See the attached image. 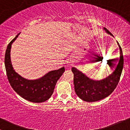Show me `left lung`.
Listing matches in <instances>:
<instances>
[{
    "label": "left lung",
    "instance_id": "obj_1",
    "mask_svg": "<svg viewBox=\"0 0 130 130\" xmlns=\"http://www.w3.org/2000/svg\"><path fill=\"white\" fill-rule=\"evenodd\" d=\"M104 30L109 35L113 34L104 27ZM120 56L118 63L115 68V70L108 77L101 80H93L86 76L85 74L76 69L72 68L71 70L74 74V85L76 94L79 98L87 102H94L105 98L111 94L116 88L120 81V76L123 68V56L122 49L118 42ZM116 64H113V68Z\"/></svg>",
    "mask_w": 130,
    "mask_h": 130
}]
</instances>
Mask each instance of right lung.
<instances>
[{
	"mask_svg": "<svg viewBox=\"0 0 130 130\" xmlns=\"http://www.w3.org/2000/svg\"><path fill=\"white\" fill-rule=\"evenodd\" d=\"M19 34V33L8 44L5 51V66L8 80L13 89L24 99L33 103L44 102L53 94L56 83L65 69L62 67L57 70L51 71L35 80L27 79L17 74L12 65L10 53L12 44Z\"/></svg>",
	"mask_w": 130,
	"mask_h": 130,
	"instance_id": "obj_1",
	"label": "right lung"
}]
</instances>
